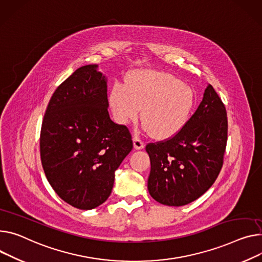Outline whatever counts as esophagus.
<instances>
[{"label": "esophagus", "instance_id": "obj_1", "mask_svg": "<svg viewBox=\"0 0 262 262\" xmlns=\"http://www.w3.org/2000/svg\"><path fill=\"white\" fill-rule=\"evenodd\" d=\"M133 145H134V148L136 150H140V149H143L145 147V143L143 142L142 139L138 138L137 136L133 137Z\"/></svg>", "mask_w": 262, "mask_h": 262}]
</instances>
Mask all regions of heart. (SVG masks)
Here are the masks:
<instances>
[{"mask_svg":"<svg viewBox=\"0 0 262 262\" xmlns=\"http://www.w3.org/2000/svg\"><path fill=\"white\" fill-rule=\"evenodd\" d=\"M109 106L116 122L126 125L137 118L151 137L164 140L188 124L195 106L193 90L170 73L139 69L131 71L125 86L115 84Z\"/></svg>","mask_w":262,"mask_h":262,"instance_id":"b5f03b06","label":"heart"}]
</instances>
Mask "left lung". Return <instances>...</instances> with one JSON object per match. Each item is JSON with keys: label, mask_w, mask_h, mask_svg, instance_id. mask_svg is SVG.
I'll use <instances>...</instances> for the list:
<instances>
[{"label": "left lung", "mask_w": 262, "mask_h": 262, "mask_svg": "<svg viewBox=\"0 0 262 262\" xmlns=\"http://www.w3.org/2000/svg\"><path fill=\"white\" fill-rule=\"evenodd\" d=\"M228 139L227 110L209 85L185 128L163 142L150 143V195L158 203L180 207L205 194L223 168Z\"/></svg>", "instance_id": "left-lung-1"}]
</instances>
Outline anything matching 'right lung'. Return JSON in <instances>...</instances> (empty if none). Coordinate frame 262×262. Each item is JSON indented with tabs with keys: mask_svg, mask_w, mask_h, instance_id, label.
I'll list each match as a JSON object with an SVG mask.
<instances>
[{
	"mask_svg": "<svg viewBox=\"0 0 262 262\" xmlns=\"http://www.w3.org/2000/svg\"><path fill=\"white\" fill-rule=\"evenodd\" d=\"M108 107L106 77L97 65H86L56 88L43 118L39 151L47 180L80 210L108 199L114 173L133 148L129 129L112 122Z\"/></svg>",
	"mask_w": 262,
	"mask_h": 262,
	"instance_id": "add662e5",
	"label": "right lung"
}]
</instances>
